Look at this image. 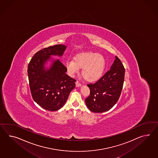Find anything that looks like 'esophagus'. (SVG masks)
Here are the masks:
<instances>
[{"mask_svg":"<svg viewBox=\"0 0 158 158\" xmlns=\"http://www.w3.org/2000/svg\"><path fill=\"white\" fill-rule=\"evenodd\" d=\"M75 83H76V86H77V87H80L81 85V83L78 81H76Z\"/></svg>","mask_w":158,"mask_h":158,"instance_id":"obj_1","label":"esophagus"}]
</instances>
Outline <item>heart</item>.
<instances>
[{
    "instance_id": "heart-1",
    "label": "heart",
    "mask_w": 158,
    "mask_h": 158,
    "mask_svg": "<svg viewBox=\"0 0 158 158\" xmlns=\"http://www.w3.org/2000/svg\"><path fill=\"white\" fill-rule=\"evenodd\" d=\"M104 58L100 54L93 52L78 54L73 58V61H68L65 67L70 75L77 73L81 69V75L85 80L93 82L102 77L105 69Z\"/></svg>"
}]
</instances>
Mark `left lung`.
<instances>
[{
	"instance_id": "obj_1",
	"label": "left lung",
	"mask_w": 158,
	"mask_h": 158,
	"mask_svg": "<svg viewBox=\"0 0 158 158\" xmlns=\"http://www.w3.org/2000/svg\"><path fill=\"white\" fill-rule=\"evenodd\" d=\"M124 75L123 64L116 56L111 69L95 83L87 85L90 94L85 102L91 111H107L116 103L123 89Z\"/></svg>"
}]
</instances>
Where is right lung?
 I'll return each instance as SVG.
<instances>
[{"label":"right lung","instance_id":"1","mask_svg":"<svg viewBox=\"0 0 158 158\" xmlns=\"http://www.w3.org/2000/svg\"><path fill=\"white\" fill-rule=\"evenodd\" d=\"M66 46L56 44L39 51L28 65L27 73L31 95L43 109L56 111L65 104L76 80L68 76L67 69L60 60H54L50 69L44 65L51 55L62 56Z\"/></svg>","mask_w":158,"mask_h":158}]
</instances>
